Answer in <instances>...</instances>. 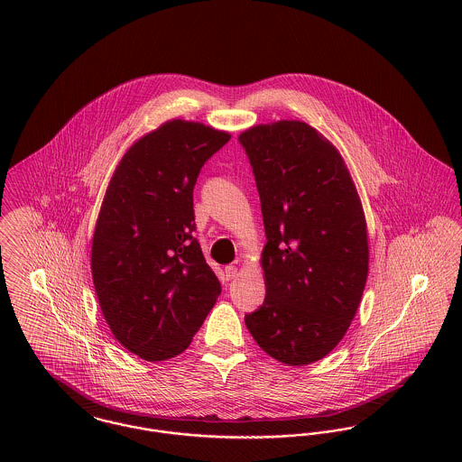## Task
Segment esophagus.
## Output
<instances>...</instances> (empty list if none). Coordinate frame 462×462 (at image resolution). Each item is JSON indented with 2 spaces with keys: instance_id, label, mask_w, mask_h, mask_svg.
Here are the masks:
<instances>
[{
  "instance_id": "34e87169",
  "label": "esophagus",
  "mask_w": 462,
  "mask_h": 462,
  "mask_svg": "<svg viewBox=\"0 0 462 462\" xmlns=\"http://www.w3.org/2000/svg\"><path fill=\"white\" fill-rule=\"evenodd\" d=\"M239 275V270H237V266H234V264H228V266H225V277H226V281H232V279H236Z\"/></svg>"
}]
</instances>
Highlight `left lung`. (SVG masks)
<instances>
[{
    "label": "left lung",
    "mask_w": 462,
    "mask_h": 462,
    "mask_svg": "<svg viewBox=\"0 0 462 462\" xmlns=\"http://www.w3.org/2000/svg\"><path fill=\"white\" fill-rule=\"evenodd\" d=\"M262 200L266 296L244 317L260 348L307 365L352 324L369 272L362 202L329 140L303 121L260 125L239 136Z\"/></svg>",
    "instance_id": "left-lung-1"
}]
</instances>
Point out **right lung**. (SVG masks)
<instances>
[{"label":"right lung","mask_w":462,"mask_h":462,"mask_svg":"<svg viewBox=\"0 0 462 462\" xmlns=\"http://www.w3.org/2000/svg\"><path fill=\"white\" fill-rule=\"evenodd\" d=\"M230 140L173 119L134 142L110 178L91 242V275L114 337L143 360L185 352L220 296L196 230L194 185Z\"/></svg>","instance_id":"obj_1"}]
</instances>
